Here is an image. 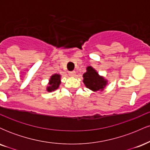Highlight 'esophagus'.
<instances>
[{
  "mask_svg": "<svg viewBox=\"0 0 150 150\" xmlns=\"http://www.w3.org/2000/svg\"><path fill=\"white\" fill-rule=\"evenodd\" d=\"M68 74H69L70 76H75V71H70L68 73Z\"/></svg>",
  "mask_w": 150,
  "mask_h": 150,
  "instance_id": "obj_1",
  "label": "esophagus"
}]
</instances>
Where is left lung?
Segmentation results:
<instances>
[{
  "label": "left lung",
  "instance_id": "left-lung-1",
  "mask_svg": "<svg viewBox=\"0 0 150 150\" xmlns=\"http://www.w3.org/2000/svg\"><path fill=\"white\" fill-rule=\"evenodd\" d=\"M84 83L86 87L93 91L102 90L106 85V80L99 76L94 68L91 66L87 68V72L84 73Z\"/></svg>",
  "mask_w": 150,
  "mask_h": 150
}]
</instances>
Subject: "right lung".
I'll list each match as a JSON object with an SVG mask.
<instances>
[{"label":"right lung","instance_id":"obj_1","mask_svg":"<svg viewBox=\"0 0 150 150\" xmlns=\"http://www.w3.org/2000/svg\"><path fill=\"white\" fill-rule=\"evenodd\" d=\"M60 77H61V76L58 74H55V75L51 76V79H50L49 86L47 87L48 92H52V91H54L55 89H58V86L61 84Z\"/></svg>","mask_w":150,"mask_h":150}]
</instances>
